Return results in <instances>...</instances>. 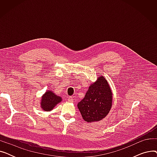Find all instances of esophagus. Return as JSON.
<instances>
[{
    "label": "esophagus",
    "mask_w": 157,
    "mask_h": 157,
    "mask_svg": "<svg viewBox=\"0 0 157 157\" xmlns=\"http://www.w3.org/2000/svg\"><path fill=\"white\" fill-rule=\"evenodd\" d=\"M67 98H68V101L70 102H72L74 101L73 97H69Z\"/></svg>",
    "instance_id": "obj_1"
}]
</instances>
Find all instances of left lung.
Instances as JSON below:
<instances>
[{
    "mask_svg": "<svg viewBox=\"0 0 157 157\" xmlns=\"http://www.w3.org/2000/svg\"><path fill=\"white\" fill-rule=\"evenodd\" d=\"M113 105V93L105 78L100 74L90 85L83 100L77 105L82 117L87 123L104 119L109 113Z\"/></svg>",
    "mask_w": 157,
    "mask_h": 157,
    "instance_id": "left-lung-1",
    "label": "left lung"
}]
</instances>
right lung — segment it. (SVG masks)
Masks as SVG:
<instances>
[{
    "instance_id": "1",
    "label": "right lung",
    "mask_w": 157,
    "mask_h": 157,
    "mask_svg": "<svg viewBox=\"0 0 157 157\" xmlns=\"http://www.w3.org/2000/svg\"><path fill=\"white\" fill-rule=\"evenodd\" d=\"M62 101V98L61 97L58 96L50 90H46L40 98V109L44 111H51Z\"/></svg>"
}]
</instances>
